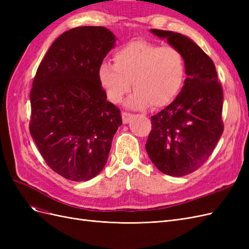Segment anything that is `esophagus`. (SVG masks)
<instances>
[{"instance_id":"esophagus-1","label":"esophagus","mask_w":249,"mask_h":249,"mask_svg":"<svg viewBox=\"0 0 249 249\" xmlns=\"http://www.w3.org/2000/svg\"><path fill=\"white\" fill-rule=\"evenodd\" d=\"M134 115L132 114V113H127V112H123L122 113V117H123V122L124 124H127L131 120V118L133 117Z\"/></svg>"}]
</instances>
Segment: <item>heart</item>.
Here are the masks:
<instances>
[{"label": "heart", "instance_id": "heart-1", "mask_svg": "<svg viewBox=\"0 0 249 249\" xmlns=\"http://www.w3.org/2000/svg\"><path fill=\"white\" fill-rule=\"evenodd\" d=\"M114 64L103 62L97 77L113 103H120L135 92L127 105L134 109L167 106L183 88L186 62L182 53L172 47L137 40L126 43L113 54Z\"/></svg>", "mask_w": 249, "mask_h": 249}]
</instances>
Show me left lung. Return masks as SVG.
Listing matches in <instances>:
<instances>
[{
    "instance_id": "1",
    "label": "left lung",
    "mask_w": 249,
    "mask_h": 249,
    "mask_svg": "<svg viewBox=\"0 0 249 249\" xmlns=\"http://www.w3.org/2000/svg\"><path fill=\"white\" fill-rule=\"evenodd\" d=\"M150 32L182 53L187 78L176 100L150 117L145 149L161 172L184 177L209 159L221 137L222 87L212 59L193 40L172 31Z\"/></svg>"
}]
</instances>
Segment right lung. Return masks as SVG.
Masks as SVG:
<instances>
[{
	"label": "right lung",
	"mask_w": 249,
	"mask_h": 249,
	"mask_svg": "<svg viewBox=\"0 0 249 249\" xmlns=\"http://www.w3.org/2000/svg\"><path fill=\"white\" fill-rule=\"evenodd\" d=\"M115 41L105 27L71 29L52 43L33 80L30 133L48 166L74 182L102 171L123 124L97 77Z\"/></svg>",
	"instance_id": "right-lung-1"
}]
</instances>
